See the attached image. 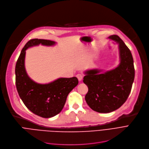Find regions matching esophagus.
Listing matches in <instances>:
<instances>
[{"mask_svg":"<svg viewBox=\"0 0 149 149\" xmlns=\"http://www.w3.org/2000/svg\"><path fill=\"white\" fill-rule=\"evenodd\" d=\"M76 77H77V78L78 79L79 81H81L82 79V78H83L82 75L81 74H77L76 75Z\"/></svg>","mask_w":149,"mask_h":149,"instance_id":"1","label":"esophagus"}]
</instances>
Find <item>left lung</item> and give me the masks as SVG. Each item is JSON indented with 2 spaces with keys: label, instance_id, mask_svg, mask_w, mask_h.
<instances>
[{
  "label": "left lung",
  "instance_id": "1",
  "mask_svg": "<svg viewBox=\"0 0 149 149\" xmlns=\"http://www.w3.org/2000/svg\"><path fill=\"white\" fill-rule=\"evenodd\" d=\"M109 38L119 45V64L105 73L99 69L87 70L83 80L88 88L85 97L86 102L93 110L103 113L117 110L126 101L134 78L130 50L117 35Z\"/></svg>",
  "mask_w": 149,
  "mask_h": 149
}]
</instances>
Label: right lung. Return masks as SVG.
<instances>
[{"label":"right lung","mask_w":149,"mask_h":149,"mask_svg":"<svg viewBox=\"0 0 149 149\" xmlns=\"http://www.w3.org/2000/svg\"><path fill=\"white\" fill-rule=\"evenodd\" d=\"M39 44L53 46L56 42L38 39H33L27 42L16 62V85L19 95L26 107L35 115L48 118L61 111L68 95L78 84V79L76 77H61L45 84L33 81L28 76L25 70V53L27 48Z\"/></svg>","instance_id":"right-lung-1"}]
</instances>
